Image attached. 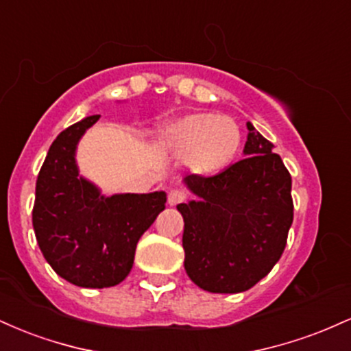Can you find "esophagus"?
<instances>
[{"instance_id":"esophagus-1","label":"esophagus","mask_w":351,"mask_h":351,"mask_svg":"<svg viewBox=\"0 0 351 351\" xmlns=\"http://www.w3.org/2000/svg\"><path fill=\"white\" fill-rule=\"evenodd\" d=\"M184 199H186V193L181 191V189H171V191L168 193V204H170V206H176V204L183 203Z\"/></svg>"}]
</instances>
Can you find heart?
Returning <instances> with one entry per match:
<instances>
[{"instance_id":"obj_1","label":"heart","mask_w":351,"mask_h":351,"mask_svg":"<svg viewBox=\"0 0 351 351\" xmlns=\"http://www.w3.org/2000/svg\"><path fill=\"white\" fill-rule=\"evenodd\" d=\"M153 147L171 158H181L195 175L213 176L236 162L243 148V132L228 115L193 112L158 125Z\"/></svg>"}]
</instances>
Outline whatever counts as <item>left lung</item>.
I'll list each match as a JSON object with an SVG mask.
<instances>
[{"label":"left lung","instance_id":"1","mask_svg":"<svg viewBox=\"0 0 351 351\" xmlns=\"http://www.w3.org/2000/svg\"><path fill=\"white\" fill-rule=\"evenodd\" d=\"M244 160L215 176L188 175L196 199L178 204L184 271L213 293L244 292L280 259L293 219L292 178L274 145L247 122Z\"/></svg>","mask_w":351,"mask_h":351}]
</instances>
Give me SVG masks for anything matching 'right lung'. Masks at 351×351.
<instances>
[{"mask_svg":"<svg viewBox=\"0 0 351 351\" xmlns=\"http://www.w3.org/2000/svg\"><path fill=\"white\" fill-rule=\"evenodd\" d=\"M100 115L60 132L36 181L33 226L44 259L77 287L120 284L134 265L136 243L165 209L167 193L102 195L79 173L75 152Z\"/></svg>","mask_w":351,"mask_h":351,"instance_id":"add662e5","label":"right lung"}]
</instances>
